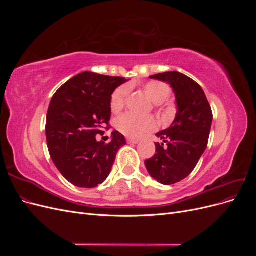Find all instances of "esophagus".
<instances>
[{
    "label": "esophagus",
    "instance_id": "34e87169",
    "mask_svg": "<svg viewBox=\"0 0 256 256\" xmlns=\"http://www.w3.org/2000/svg\"><path fill=\"white\" fill-rule=\"evenodd\" d=\"M127 140V142L129 143V144H136V143H138V138H126Z\"/></svg>",
    "mask_w": 256,
    "mask_h": 256
}]
</instances>
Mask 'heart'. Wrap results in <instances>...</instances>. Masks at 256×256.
Wrapping results in <instances>:
<instances>
[{
	"instance_id": "heart-1",
	"label": "heart",
	"mask_w": 256,
	"mask_h": 256,
	"mask_svg": "<svg viewBox=\"0 0 256 256\" xmlns=\"http://www.w3.org/2000/svg\"><path fill=\"white\" fill-rule=\"evenodd\" d=\"M131 86V85H129ZM142 92L150 102H154L156 109H161L164 102L171 94V88L168 84L160 81H148L141 86ZM129 88L125 85L116 88L111 96L110 108L114 114L120 113L127 104ZM157 124L152 116L145 118H136L131 114H124L116 120L115 127L120 134L130 138H138L142 134L150 132L156 128Z\"/></svg>"
}]
</instances>
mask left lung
Returning <instances> with one entry per match:
<instances>
[{"label": "left lung", "instance_id": "1", "mask_svg": "<svg viewBox=\"0 0 256 256\" xmlns=\"http://www.w3.org/2000/svg\"><path fill=\"white\" fill-rule=\"evenodd\" d=\"M150 78L171 84L177 113L170 128L156 134L164 143H154L157 152L145 160V166L160 184H173L191 174L205 152L212 111L202 88L186 74L168 72Z\"/></svg>", "mask_w": 256, "mask_h": 256}]
</instances>
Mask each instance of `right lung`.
Listing matches in <instances>:
<instances>
[{
    "label": "right lung",
    "mask_w": 256,
    "mask_h": 256,
    "mask_svg": "<svg viewBox=\"0 0 256 256\" xmlns=\"http://www.w3.org/2000/svg\"><path fill=\"white\" fill-rule=\"evenodd\" d=\"M126 81L84 72L62 85L51 99L46 124L48 150L60 174L76 187L102 184L126 144L118 131H113L108 144L96 140L110 128L111 95Z\"/></svg>",
    "instance_id": "add662e5"
}]
</instances>
